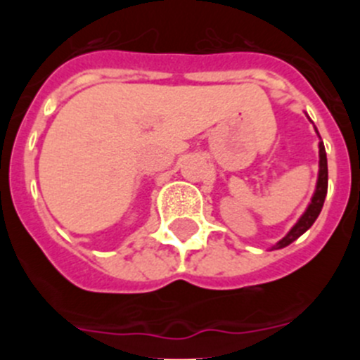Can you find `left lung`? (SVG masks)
Instances as JSON below:
<instances>
[{"mask_svg": "<svg viewBox=\"0 0 360 360\" xmlns=\"http://www.w3.org/2000/svg\"><path fill=\"white\" fill-rule=\"evenodd\" d=\"M326 195H328V157H326L324 144L319 143V179H317V188H315V193L314 197H311V202L308 203L307 210H304L303 216L300 217V221H297V223L291 228V231H289L282 240H278L271 249L288 248V245L292 244L296 238H300L301 235H303L304 231L315 223V219H317L319 214H321L322 205H324V200H326Z\"/></svg>", "mask_w": 360, "mask_h": 360, "instance_id": "1", "label": "left lung"}]
</instances>
